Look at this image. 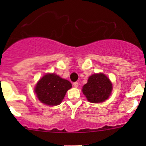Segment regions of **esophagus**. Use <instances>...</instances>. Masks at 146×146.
Returning <instances> with one entry per match:
<instances>
[{"label": "esophagus", "mask_w": 146, "mask_h": 146, "mask_svg": "<svg viewBox=\"0 0 146 146\" xmlns=\"http://www.w3.org/2000/svg\"><path fill=\"white\" fill-rule=\"evenodd\" d=\"M73 87H74V88H78V82H73Z\"/></svg>", "instance_id": "34e87169"}]
</instances>
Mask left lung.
<instances>
[{
  "label": "left lung",
  "instance_id": "left-lung-1",
  "mask_svg": "<svg viewBox=\"0 0 146 146\" xmlns=\"http://www.w3.org/2000/svg\"><path fill=\"white\" fill-rule=\"evenodd\" d=\"M112 90L110 79L102 73L93 74L82 88V92L89 102L100 103L108 99Z\"/></svg>",
  "mask_w": 146,
  "mask_h": 146
}]
</instances>
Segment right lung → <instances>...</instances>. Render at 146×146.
Listing matches in <instances>:
<instances>
[{
  "label": "right lung",
  "instance_id": "1",
  "mask_svg": "<svg viewBox=\"0 0 146 146\" xmlns=\"http://www.w3.org/2000/svg\"><path fill=\"white\" fill-rule=\"evenodd\" d=\"M72 85L68 80L55 74H46L35 87V93L42 103L50 106L58 105Z\"/></svg>",
  "mask_w": 146,
  "mask_h": 146
}]
</instances>
